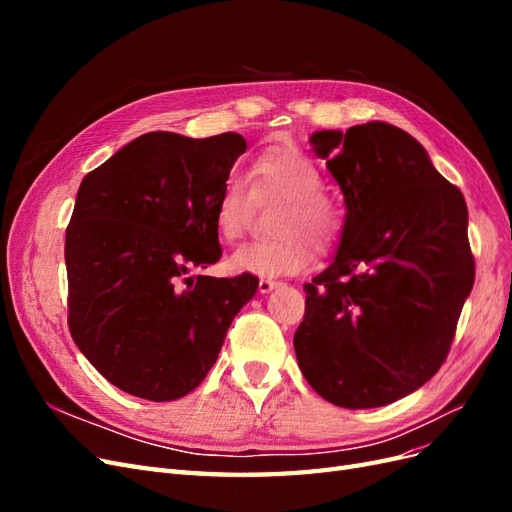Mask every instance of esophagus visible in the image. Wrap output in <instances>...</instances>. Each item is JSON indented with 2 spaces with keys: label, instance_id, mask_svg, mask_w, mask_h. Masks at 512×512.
I'll use <instances>...</instances> for the list:
<instances>
[{
  "label": "esophagus",
  "instance_id": "esophagus-1",
  "mask_svg": "<svg viewBox=\"0 0 512 512\" xmlns=\"http://www.w3.org/2000/svg\"><path fill=\"white\" fill-rule=\"evenodd\" d=\"M277 284H280V282L269 280V277H260V280H258V290L265 294V292H271L273 288H277Z\"/></svg>",
  "mask_w": 512,
  "mask_h": 512
}]
</instances>
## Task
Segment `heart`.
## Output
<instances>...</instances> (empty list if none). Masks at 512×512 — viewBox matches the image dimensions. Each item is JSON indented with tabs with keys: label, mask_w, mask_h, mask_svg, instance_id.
I'll list each match as a JSON object with an SVG mask.
<instances>
[{
	"label": "heart",
	"mask_w": 512,
	"mask_h": 512,
	"mask_svg": "<svg viewBox=\"0 0 512 512\" xmlns=\"http://www.w3.org/2000/svg\"><path fill=\"white\" fill-rule=\"evenodd\" d=\"M250 181L254 196L282 198L284 205L275 215V232L280 235L241 245L230 256L235 271L265 277L297 273L312 258V245L318 254H327L342 239L344 211L322 192L320 168L299 147L277 145L258 153L250 166ZM252 192L239 175L222 183L213 222L224 241L243 235Z\"/></svg>",
	"instance_id": "1"
}]
</instances>
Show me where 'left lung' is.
<instances>
[{
    "instance_id": "1",
    "label": "left lung",
    "mask_w": 512,
    "mask_h": 512,
    "mask_svg": "<svg viewBox=\"0 0 512 512\" xmlns=\"http://www.w3.org/2000/svg\"><path fill=\"white\" fill-rule=\"evenodd\" d=\"M309 141L348 213L331 267L303 286L294 352L331 404H393L436 376L474 286L466 200L391 123L322 130Z\"/></svg>"
}]
</instances>
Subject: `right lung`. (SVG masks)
I'll list each match as a JSON object with an SVG mask.
<instances>
[{"instance_id": "1", "label": "right lung", "mask_w": 512, "mask_h": 512, "mask_svg": "<svg viewBox=\"0 0 512 512\" xmlns=\"http://www.w3.org/2000/svg\"><path fill=\"white\" fill-rule=\"evenodd\" d=\"M245 138L149 132L85 175L66 228L68 327L117 389L173 401L205 380L258 277L222 256L213 209Z\"/></svg>"}]
</instances>
